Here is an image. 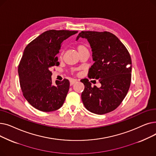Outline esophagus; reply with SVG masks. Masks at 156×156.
<instances>
[{
	"mask_svg": "<svg viewBox=\"0 0 156 156\" xmlns=\"http://www.w3.org/2000/svg\"><path fill=\"white\" fill-rule=\"evenodd\" d=\"M76 82H77V81L76 80H70V85L71 86L75 83H76Z\"/></svg>",
	"mask_w": 156,
	"mask_h": 156,
	"instance_id": "1",
	"label": "esophagus"
}]
</instances>
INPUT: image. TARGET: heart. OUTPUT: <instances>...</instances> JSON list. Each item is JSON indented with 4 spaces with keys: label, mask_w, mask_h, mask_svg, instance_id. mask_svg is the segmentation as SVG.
I'll return each instance as SVG.
<instances>
[{
    "label": "heart",
    "mask_w": 156,
    "mask_h": 156,
    "mask_svg": "<svg viewBox=\"0 0 156 156\" xmlns=\"http://www.w3.org/2000/svg\"><path fill=\"white\" fill-rule=\"evenodd\" d=\"M76 49L78 52L80 53H81V52H83L85 51H88L87 47H86L85 45L83 44H79L76 45Z\"/></svg>",
    "instance_id": "b5f03b06"
}]
</instances>
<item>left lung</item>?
<instances>
[{"mask_svg": "<svg viewBox=\"0 0 156 156\" xmlns=\"http://www.w3.org/2000/svg\"><path fill=\"white\" fill-rule=\"evenodd\" d=\"M79 38H86L92 51L94 64L88 77L99 80L101 87H92L85 78L81 100L85 108L97 114L108 113L116 109L126 97L132 78V59L119 38L110 32L83 31Z\"/></svg>", "mask_w": 156, "mask_h": 156, "instance_id": "1", "label": "left lung"}]
</instances>
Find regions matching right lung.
<instances>
[{
    "mask_svg": "<svg viewBox=\"0 0 156 156\" xmlns=\"http://www.w3.org/2000/svg\"><path fill=\"white\" fill-rule=\"evenodd\" d=\"M78 31L54 30L44 32L24 49L18 66L20 83L26 100L43 112L59 109L63 105L69 88V81L52 82L50 68L59 66L56 55L62 42Z\"/></svg>",
    "mask_w": 156,
    "mask_h": 156,
    "instance_id": "1",
    "label": "right lung"
}]
</instances>
